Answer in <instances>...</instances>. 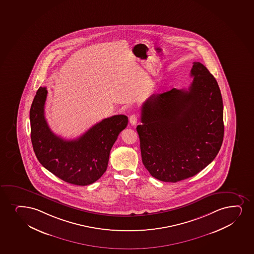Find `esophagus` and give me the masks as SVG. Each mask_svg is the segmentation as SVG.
<instances>
[{
  "mask_svg": "<svg viewBox=\"0 0 254 254\" xmlns=\"http://www.w3.org/2000/svg\"><path fill=\"white\" fill-rule=\"evenodd\" d=\"M129 122L131 126H135L138 122V117L137 115H131V117H129Z\"/></svg>",
  "mask_w": 254,
  "mask_h": 254,
  "instance_id": "esophagus-1",
  "label": "esophagus"
}]
</instances>
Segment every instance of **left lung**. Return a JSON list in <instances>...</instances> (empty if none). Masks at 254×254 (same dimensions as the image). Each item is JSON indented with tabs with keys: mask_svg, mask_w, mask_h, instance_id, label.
<instances>
[{
	"mask_svg": "<svg viewBox=\"0 0 254 254\" xmlns=\"http://www.w3.org/2000/svg\"><path fill=\"white\" fill-rule=\"evenodd\" d=\"M188 90L153 94L141 108L137 127L141 155L151 176L176 183L200 173L224 139V107L214 76L194 62Z\"/></svg>",
	"mask_w": 254,
	"mask_h": 254,
	"instance_id": "8db88e82",
	"label": "left lung"
}]
</instances>
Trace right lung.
<instances>
[{
	"mask_svg": "<svg viewBox=\"0 0 254 254\" xmlns=\"http://www.w3.org/2000/svg\"><path fill=\"white\" fill-rule=\"evenodd\" d=\"M48 91L37 90L30 111V137L40 163L65 182L91 185L107 169L111 148L128 118L117 115L93 126L81 137L65 140L51 131L44 116Z\"/></svg>",
	"mask_w": 254,
	"mask_h": 254,
	"instance_id": "obj_1",
	"label": "right lung"
}]
</instances>
